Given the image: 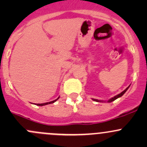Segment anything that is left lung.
Masks as SVG:
<instances>
[{
  "label": "left lung",
  "mask_w": 147,
  "mask_h": 147,
  "mask_svg": "<svg viewBox=\"0 0 147 147\" xmlns=\"http://www.w3.org/2000/svg\"><path fill=\"white\" fill-rule=\"evenodd\" d=\"M129 86H130V85H129ZM129 86L128 87H127V88H126L125 90H124V91L121 92L120 93V94H117V95H116V96H115V97H112V98H111V99H109V100L107 101V102H112L115 101V100H117V98H119V97H121V96H122L123 94H124V93H125L126 92H127V90H128L129 87ZM92 100H94V101H96V102H103V101H102V100H96V99H92Z\"/></svg>",
  "instance_id": "1"
}]
</instances>
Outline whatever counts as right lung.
I'll use <instances>...</instances> for the list:
<instances>
[{"label": "right lung", "mask_w": 147, "mask_h": 147, "mask_svg": "<svg viewBox=\"0 0 147 147\" xmlns=\"http://www.w3.org/2000/svg\"><path fill=\"white\" fill-rule=\"evenodd\" d=\"M59 97L57 99H56L55 100H53V101H51V102H45V103H42V104H37L36 105H38V106H44V105H49V104H52V103H54L55 102H56L57 101V100H58L59 99Z\"/></svg>", "instance_id": "add662e5"}]
</instances>
